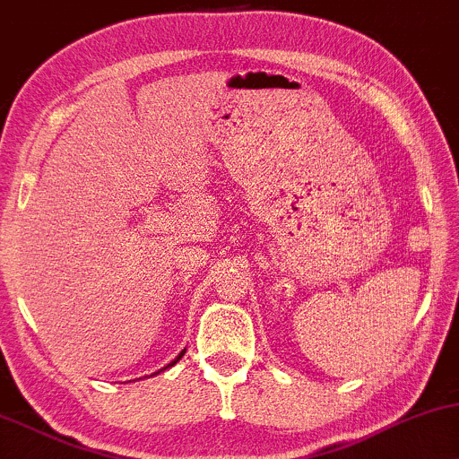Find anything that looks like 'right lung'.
I'll return each mask as SVG.
<instances>
[{"mask_svg": "<svg viewBox=\"0 0 459 459\" xmlns=\"http://www.w3.org/2000/svg\"><path fill=\"white\" fill-rule=\"evenodd\" d=\"M184 352H186V351H181V352H179V355H177V359H175V361H170L167 368H170V366H175V363H177V361H179V359H181V357H184ZM167 368H162V369H167ZM162 369H160V372H162ZM156 374H158V372H156Z\"/></svg>", "mask_w": 459, "mask_h": 459, "instance_id": "obj_1", "label": "right lung"}]
</instances>
